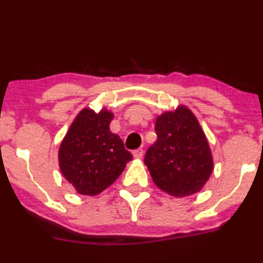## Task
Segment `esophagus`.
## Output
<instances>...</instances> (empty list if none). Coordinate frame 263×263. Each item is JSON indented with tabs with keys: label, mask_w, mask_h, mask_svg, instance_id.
<instances>
[{
	"label": "esophagus",
	"mask_w": 263,
	"mask_h": 263,
	"mask_svg": "<svg viewBox=\"0 0 263 263\" xmlns=\"http://www.w3.org/2000/svg\"><path fill=\"white\" fill-rule=\"evenodd\" d=\"M132 155H133V157L135 158H140L143 156V149H136V150H133L132 151Z\"/></svg>",
	"instance_id": "obj_1"
}]
</instances>
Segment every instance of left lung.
<instances>
[{"mask_svg": "<svg viewBox=\"0 0 263 263\" xmlns=\"http://www.w3.org/2000/svg\"><path fill=\"white\" fill-rule=\"evenodd\" d=\"M157 140L144 163L155 184L174 197H187L204 187L213 170L211 150L197 118L187 107L165 112L155 124Z\"/></svg>", "mask_w": 263, "mask_h": 263, "instance_id": "obj_1", "label": "left lung"}]
</instances>
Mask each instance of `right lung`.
Listing matches in <instances>:
<instances>
[{
	"label": "right lung",
	"mask_w": 263,
	"mask_h": 263,
	"mask_svg": "<svg viewBox=\"0 0 263 263\" xmlns=\"http://www.w3.org/2000/svg\"><path fill=\"white\" fill-rule=\"evenodd\" d=\"M113 114L84 108L75 118L59 147V168L80 194L96 195L116 181L128 161L119 136L109 130Z\"/></svg>",
	"instance_id": "add662e5"
}]
</instances>
